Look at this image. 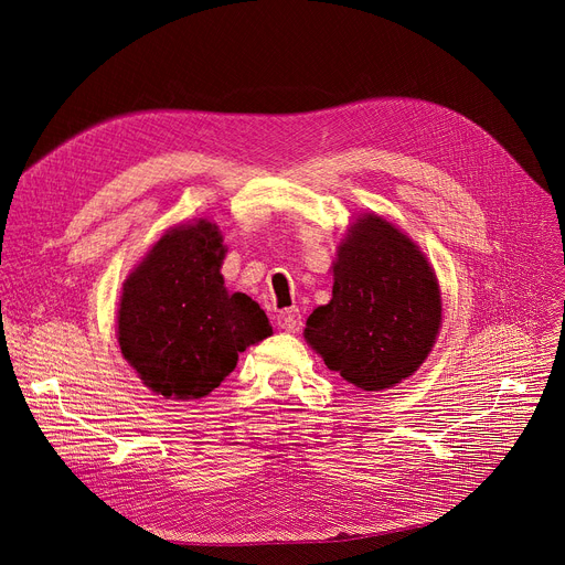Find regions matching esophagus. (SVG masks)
<instances>
[{"label": "esophagus", "instance_id": "obj_1", "mask_svg": "<svg viewBox=\"0 0 565 565\" xmlns=\"http://www.w3.org/2000/svg\"><path fill=\"white\" fill-rule=\"evenodd\" d=\"M277 324H279V330L295 334V332L302 330V316H300V311L295 309V307L292 309H284V311L277 313Z\"/></svg>", "mask_w": 565, "mask_h": 565}]
</instances>
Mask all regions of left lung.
<instances>
[{
	"label": "left lung",
	"instance_id": "8db88e82",
	"mask_svg": "<svg viewBox=\"0 0 565 565\" xmlns=\"http://www.w3.org/2000/svg\"><path fill=\"white\" fill-rule=\"evenodd\" d=\"M332 273V300L307 318V343L354 387H396L426 362L439 334V284L428 258L369 213L350 224Z\"/></svg>",
	"mask_w": 565,
	"mask_h": 565
}]
</instances>
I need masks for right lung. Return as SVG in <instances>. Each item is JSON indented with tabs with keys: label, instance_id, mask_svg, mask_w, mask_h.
Segmentation results:
<instances>
[{
	"label": "right lung",
	"instance_id": "obj_1",
	"mask_svg": "<svg viewBox=\"0 0 565 565\" xmlns=\"http://www.w3.org/2000/svg\"><path fill=\"white\" fill-rule=\"evenodd\" d=\"M224 254L213 222L173 226L124 284L118 345L146 387L164 398L207 396L237 354L273 334L252 298L226 290Z\"/></svg>",
	"mask_w": 565,
	"mask_h": 565
}]
</instances>
